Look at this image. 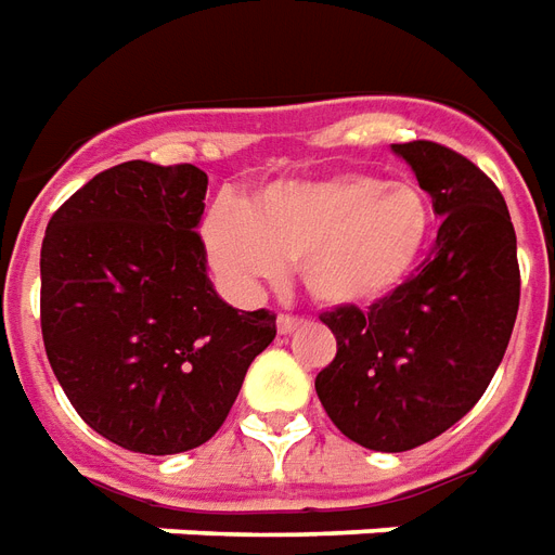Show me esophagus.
<instances>
[{
	"mask_svg": "<svg viewBox=\"0 0 555 555\" xmlns=\"http://www.w3.org/2000/svg\"><path fill=\"white\" fill-rule=\"evenodd\" d=\"M302 326V318H291V314H279L276 320V330L282 335H291V332H297Z\"/></svg>",
	"mask_w": 555,
	"mask_h": 555,
	"instance_id": "obj_1",
	"label": "esophagus"
}]
</instances>
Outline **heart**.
<instances>
[{"instance_id":"obj_1","label":"heart","mask_w":555,"mask_h":555,"mask_svg":"<svg viewBox=\"0 0 555 555\" xmlns=\"http://www.w3.org/2000/svg\"><path fill=\"white\" fill-rule=\"evenodd\" d=\"M433 232V205L412 182L338 173L264 188L237 211L205 220L211 264L241 288L297 264L323 309H367L405 285Z\"/></svg>"}]
</instances>
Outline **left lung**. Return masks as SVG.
Instances as JSON below:
<instances>
[{
	"label": "left lung",
	"mask_w": 555,
	"mask_h": 555,
	"mask_svg": "<svg viewBox=\"0 0 555 555\" xmlns=\"http://www.w3.org/2000/svg\"><path fill=\"white\" fill-rule=\"evenodd\" d=\"M444 217L433 253L367 311H323L338 352L314 379L356 444L403 453L462 421L503 361L518 318V237L506 199L474 162L433 141L393 143Z\"/></svg>",
	"instance_id": "8db88e82"
}]
</instances>
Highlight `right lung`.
I'll list each match as a JSON object with an SVG mask.
<instances>
[{
  "instance_id": "obj_1",
  "label": "right lung",
  "mask_w": 555,
  "mask_h": 555,
  "mask_svg": "<svg viewBox=\"0 0 555 555\" xmlns=\"http://www.w3.org/2000/svg\"><path fill=\"white\" fill-rule=\"evenodd\" d=\"M208 176L126 162L52 215L40 246V330L73 409L131 453L173 455L223 426L276 314L237 311L208 279Z\"/></svg>"
}]
</instances>
